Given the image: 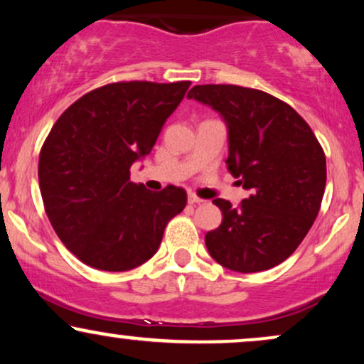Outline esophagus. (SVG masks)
Masks as SVG:
<instances>
[{
  "mask_svg": "<svg viewBox=\"0 0 364 364\" xmlns=\"http://www.w3.org/2000/svg\"><path fill=\"white\" fill-rule=\"evenodd\" d=\"M203 202H205V200H202L200 196H196L193 193L188 195V203H190V205H198V203H203Z\"/></svg>",
  "mask_w": 364,
  "mask_h": 364,
  "instance_id": "34e87169",
  "label": "esophagus"
}]
</instances>
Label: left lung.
Instances as JSON below:
<instances>
[{
  "label": "left lung",
  "mask_w": 364,
  "mask_h": 364,
  "mask_svg": "<svg viewBox=\"0 0 364 364\" xmlns=\"http://www.w3.org/2000/svg\"><path fill=\"white\" fill-rule=\"evenodd\" d=\"M188 97L223 116L229 129L228 171L250 196L237 207L215 198L223 223L205 235L217 263L262 272L294 253L318 215L327 162L310 124L289 104L240 85H195Z\"/></svg>",
  "instance_id": "obj_1"
}]
</instances>
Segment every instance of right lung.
<instances>
[{
  "label": "right lung",
  "mask_w": 364,
  "mask_h": 364,
  "mask_svg": "<svg viewBox=\"0 0 364 364\" xmlns=\"http://www.w3.org/2000/svg\"><path fill=\"white\" fill-rule=\"evenodd\" d=\"M191 82H116L87 92L58 118L39 154L46 214L85 265L124 272L154 257L186 191L129 179Z\"/></svg>",
  "instance_id": "obj_1"
}]
</instances>
